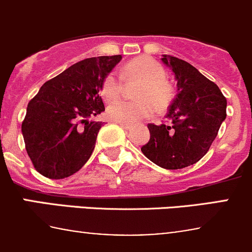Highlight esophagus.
I'll return each instance as SVG.
<instances>
[{"instance_id":"esophagus-1","label":"esophagus","mask_w":252,"mask_h":252,"mask_svg":"<svg viewBox=\"0 0 252 252\" xmlns=\"http://www.w3.org/2000/svg\"><path fill=\"white\" fill-rule=\"evenodd\" d=\"M118 124L122 126V128L126 129V130H129V129H131V124H126V123H118Z\"/></svg>"}]
</instances>
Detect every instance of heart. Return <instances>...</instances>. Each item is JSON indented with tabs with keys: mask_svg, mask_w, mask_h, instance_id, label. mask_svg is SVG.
Instances as JSON below:
<instances>
[{
	"mask_svg": "<svg viewBox=\"0 0 252 252\" xmlns=\"http://www.w3.org/2000/svg\"><path fill=\"white\" fill-rule=\"evenodd\" d=\"M122 77L126 80L141 81L136 90V101H116L107 108L108 118L119 123L131 124L167 107L173 98V88L167 83L166 69L147 56H140L129 61L122 68ZM122 90V80L116 73H110L103 79L101 94L105 100L113 101ZM157 106H155L154 105Z\"/></svg>",
	"mask_w": 252,
	"mask_h": 252,
	"instance_id": "b5f03b06",
	"label": "heart"
}]
</instances>
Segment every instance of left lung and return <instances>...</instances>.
<instances>
[{
    "label": "left lung",
    "instance_id": "1",
    "mask_svg": "<svg viewBox=\"0 0 252 252\" xmlns=\"http://www.w3.org/2000/svg\"><path fill=\"white\" fill-rule=\"evenodd\" d=\"M177 80L178 94L166 114V123L149 124L150 140L141 151L164 169L196 163L210 150L227 116V100L220 88L190 63L163 55Z\"/></svg>",
    "mask_w": 252,
    "mask_h": 252
}]
</instances>
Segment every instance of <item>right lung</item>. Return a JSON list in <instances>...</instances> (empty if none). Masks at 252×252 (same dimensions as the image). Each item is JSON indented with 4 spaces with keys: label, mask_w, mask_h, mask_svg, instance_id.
Returning <instances> with one entry per match:
<instances>
[{
    "label": "right lung",
    "mask_w": 252,
    "mask_h": 252,
    "mask_svg": "<svg viewBox=\"0 0 252 252\" xmlns=\"http://www.w3.org/2000/svg\"><path fill=\"white\" fill-rule=\"evenodd\" d=\"M121 60L116 55L80 61L46 81L28 103L22 133L40 174L63 179L90 158L102 126L94 118L105 111L101 85Z\"/></svg>",
    "instance_id": "add662e5"
}]
</instances>
